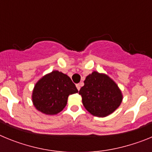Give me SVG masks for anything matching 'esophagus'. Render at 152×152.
I'll return each mask as SVG.
<instances>
[{
  "mask_svg": "<svg viewBox=\"0 0 152 152\" xmlns=\"http://www.w3.org/2000/svg\"><path fill=\"white\" fill-rule=\"evenodd\" d=\"M80 86H81V84H76V88H77V89L78 90V91L80 89Z\"/></svg>",
  "mask_w": 152,
  "mask_h": 152,
  "instance_id": "esophagus-1",
  "label": "esophagus"
}]
</instances>
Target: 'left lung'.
Here are the masks:
<instances>
[{
    "label": "left lung",
    "mask_w": 152,
    "mask_h": 152,
    "mask_svg": "<svg viewBox=\"0 0 152 152\" xmlns=\"http://www.w3.org/2000/svg\"><path fill=\"white\" fill-rule=\"evenodd\" d=\"M79 91L85 109L93 116L105 117L121 104L123 94L115 81L105 74L94 72L86 77Z\"/></svg>",
    "instance_id": "1"
}]
</instances>
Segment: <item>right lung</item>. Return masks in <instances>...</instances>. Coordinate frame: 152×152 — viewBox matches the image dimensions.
Returning a JSON list of instances; mask_svg holds the SVG:
<instances>
[{
  "label": "right lung",
  "mask_w": 152,
  "mask_h": 152,
  "mask_svg": "<svg viewBox=\"0 0 152 152\" xmlns=\"http://www.w3.org/2000/svg\"><path fill=\"white\" fill-rule=\"evenodd\" d=\"M77 92L68 75L52 71L36 83L32 100L37 110L46 115H56L65 107L68 96Z\"/></svg>",
  "instance_id": "obj_1"
}]
</instances>
